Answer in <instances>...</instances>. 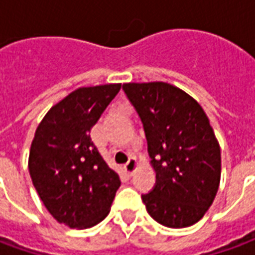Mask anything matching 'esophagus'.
<instances>
[{
  "label": "esophagus",
  "mask_w": 255,
  "mask_h": 255,
  "mask_svg": "<svg viewBox=\"0 0 255 255\" xmlns=\"http://www.w3.org/2000/svg\"><path fill=\"white\" fill-rule=\"evenodd\" d=\"M124 169H126V172H127L129 176H132L133 172L136 169V160H135L133 157H131V158L128 160L127 164L124 165Z\"/></svg>",
  "instance_id": "1"
}]
</instances>
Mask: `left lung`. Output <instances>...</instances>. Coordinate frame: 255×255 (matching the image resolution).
<instances>
[{
    "label": "left lung",
    "mask_w": 255,
    "mask_h": 255,
    "mask_svg": "<svg viewBox=\"0 0 255 255\" xmlns=\"http://www.w3.org/2000/svg\"><path fill=\"white\" fill-rule=\"evenodd\" d=\"M123 90L143 124L153 190L142 195L147 213L169 228H186L213 203L221 154L206 113L192 97L164 82L126 83Z\"/></svg>",
    "instance_id": "left-lung-1"
}]
</instances>
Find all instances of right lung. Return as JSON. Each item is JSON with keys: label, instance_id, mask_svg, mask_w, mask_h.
Returning <instances> with one entry per match:
<instances>
[{"label": "right lung", "instance_id": "1", "mask_svg": "<svg viewBox=\"0 0 255 255\" xmlns=\"http://www.w3.org/2000/svg\"><path fill=\"white\" fill-rule=\"evenodd\" d=\"M120 89L119 83L75 90L36 128L28 158L32 184L49 213L69 228L105 219L122 184L90 136Z\"/></svg>", "mask_w": 255, "mask_h": 255}]
</instances>
